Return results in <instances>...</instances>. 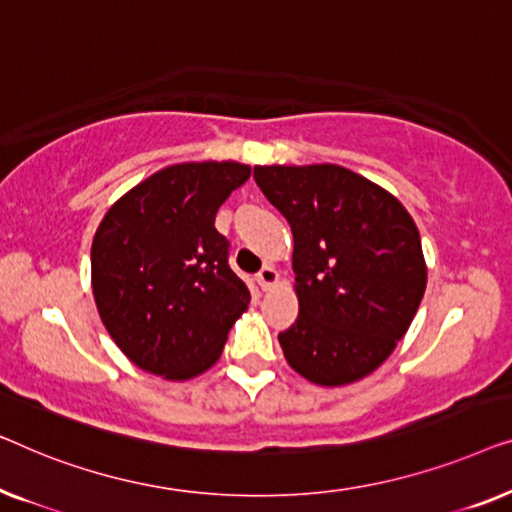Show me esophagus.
Instances as JSON below:
<instances>
[{
  "mask_svg": "<svg viewBox=\"0 0 512 512\" xmlns=\"http://www.w3.org/2000/svg\"><path fill=\"white\" fill-rule=\"evenodd\" d=\"M257 283L264 287V290H269L271 285H276L278 283V271L273 269L271 264H264L262 269H259V273H257Z\"/></svg>",
  "mask_w": 512,
  "mask_h": 512,
  "instance_id": "1",
  "label": "esophagus"
}]
</instances>
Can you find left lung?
<instances>
[{"label":"left lung","instance_id":"obj_1","mask_svg":"<svg viewBox=\"0 0 512 512\" xmlns=\"http://www.w3.org/2000/svg\"><path fill=\"white\" fill-rule=\"evenodd\" d=\"M294 236L299 315L278 341L287 364L338 387L376 371L413 322L427 264L397 197L338 164L255 167Z\"/></svg>","mask_w":512,"mask_h":512}]
</instances>
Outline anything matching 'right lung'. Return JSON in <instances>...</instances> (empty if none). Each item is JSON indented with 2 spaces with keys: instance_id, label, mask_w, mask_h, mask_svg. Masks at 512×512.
<instances>
[{
  "instance_id": "right-lung-1",
  "label": "right lung",
  "mask_w": 512,
  "mask_h": 512,
  "mask_svg": "<svg viewBox=\"0 0 512 512\" xmlns=\"http://www.w3.org/2000/svg\"><path fill=\"white\" fill-rule=\"evenodd\" d=\"M250 178L248 164L185 162L132 187L92 241V294L115 345L169 380L218 362L250 292L229 266L215 213Z\"/></svg>"
}]
</instances>
